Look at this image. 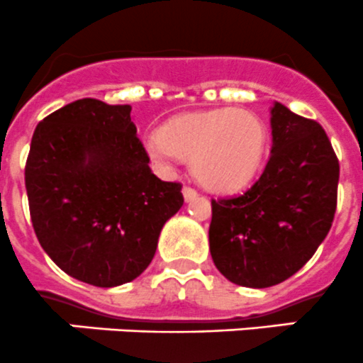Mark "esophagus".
I'll return each mask as SVG.
<instances>
[{"label": "esophagus", "instance_id": "34e87169", "mask_svg": "<svg viewBox=\"0 0 363 363\" xmlns=\"http://www.w3.org/2000/svg\"><path fill=\"white\" fill-rule=\"evenodd\" d=\"M183 197H185L186 203L194 201L197 197V190L192 189V186H183Z\"/></svg>", "mask_w": 363, "mask_h": 363}]
</instances>
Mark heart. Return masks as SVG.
Instances as JSON below:
<instances>
[{"label":"heart","instance_id":"b5f03b06","mask_svg":"<svg viewBox=\"0 0 363 363\" xmlns=\"http://www.w3.org/2000/svg\"><path fill=\"white\" fill-rule=\"evenodd\" d=\"M268 150V128L256 113L218 107L171 118L146 139V152L160 166L190 159L196 180L210 190L233 192L249 185Z\"/></svg>","mask_w":363,"mask_h":363}]
</instances>
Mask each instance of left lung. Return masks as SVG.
I'll return each mask as SVG.
<instances>
[{
  "label": "left lung",
  "mask_w": 363,
  "mask_h": 363,
  "mask_svg": "<svg viewBox=\"0 0 363 363\" xmlns=\"http://www.w3.org/2000/svg\"><path fill=\"white\" fill-rule=\"evenodd\" d=\"M270 159L252 186L211 199L210 252L233 284L270 288L295 275L332 228L339 160L321 125L272 107Z\"/></svg>",
  "instance_id": "obj_1"
}]
</instances>
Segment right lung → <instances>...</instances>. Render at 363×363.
Returning a JSON list of instances; mask_svg holds the SVG:
<instances>
[{"mask_svg": "<svg viewBox=\"0 0 363 363\" xmlns=\"http://www.w3.org/2000/svg\"><path fill=\"white\" fill-rule=\"evenodd\" d=\"M130 111L96 99L67 104L37 125L24 169L42 249L99 288L139 277L183 204L182 183L150 169Z\"/></svg>", "mask_w": 363, "mask_h": 363, "instance_id": "right-lung-1", "label": "right lung"}]
</instances>
